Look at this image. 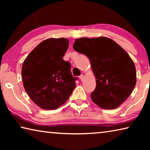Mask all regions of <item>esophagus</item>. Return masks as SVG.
I'll return each instance as SVG.
<instances>
[{
  "label": "esophagus",
  "instance_id": "34e87169",
  "mask_svg": "<svg viewBox=\"0 0 150 150\" xmlns=\"http://www.w3.org/2000/svg\"><path fill=\"white\" fill-rule=\"evenodd\" d=\"M79 78L81 79V80H83V79H84V75H83V74H81V75L79 76Z\"/></svg>",
  "mask_w": 150,
  "mask_h": 150
}]
</instances>
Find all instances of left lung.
<instances>
[{
	"label": "left lung",
	"mask_w": 150,
	"mask_h": 150,
	"mask_svg": "<svg viewBox=\"0 0 150 150\" xmlns=\"http://www.w3.org/2000/svg\"><path fill=\"white\" fill-rule=\"evenodd\" d=\"M73 49L87 55L95 75L96 88L91 97L104 109L118 108L132 93L136 70L132 59L118 44L108 38H81Z\"/></svg>",
	"instance_id": "obj_1"
}]
</instances>
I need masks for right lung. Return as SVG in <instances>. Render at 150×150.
Listing matches in <instances>:
<instances>
[{"instance_id": "add662e5", "label": "right lung", "mask_w": 150, "mask_h": 150, "mask_svg": "<svg viewBox=\"0 0 150 150\" xmlns=\"http://www.w3.org/2000/svg\"><path fill=\"white\" fill-rule=\"evenodd\" d=\"M69 47L66 38L42 42L24 60L22 77L33 102L45 110H55L68 100L75 88L71 64L63 59Z\"/></svg>"}]
</instances>
